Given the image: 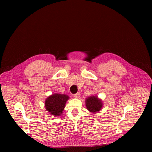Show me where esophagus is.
<instances>
[{
    "mask_svg": "<svg viewBox=\"0 0 152 152\" xmlns=\"http://www.w3.org/2000/svg\"><path fill=\"white\" fill-rule=\"evenodd\" d=\"M79 96H80V93H79V92L74 94V97H75V98H78V97H79Z\"/></svg>",
    "mask_w": 152,
    "mask_h": 152,
    "instance_id": "1",
    "label": "esophagus"
}]
</instances>
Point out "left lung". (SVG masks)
Listing matches in <instances>:
<instances>
[{"instance_id": "8db88e82", "label": "left lung", "mask_w": 152, "mask_h": 152, "mask_svg": "<svg viewBox=\"0 0 152 152\" xmlns=\"http://www.w3.org/2000/svg\"><path fill=\"white\" fill-rule=\"evenodd\" d=\"M86 106L90 112L97 113L100 110L102 103L97 97L92 96L86 99Z\"/></svg>"}]
</instances>
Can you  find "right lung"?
I'll return each instance as SVG.
<instances>
[{
	"label": "right lung",
	"instance_id": "right-lung-1",
	"mask_svg": "<svg viewBox=\"0 0 152 152\" xmlns=\"http://www.w3.org/2000/svg\"><path fill=\"white\" fill-rule=\"evenodd\" d=\"M69 98L68 96L65 94H53L46 100V109L52 115L59 116L62 114Z\"/></svg>",
	"mask_w": 152,
	"mask_h": 152
}]
</instances>
